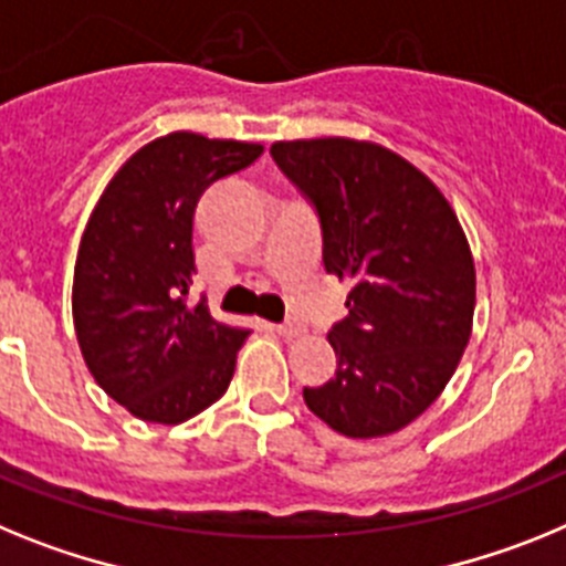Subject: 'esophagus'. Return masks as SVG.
Returning <instances> with one entry per match:
<instances>
[{
    "mask_svg": "<svg viewBox=\"0 0 566 566\" xmlns=\"http://www.w3.org/2000/svg\"><path fill=\"white\" fill-rule=\"evenodd\" d=\"M276 333H279V336H284V338H296V336H302V333H304V324L296 322V318H287V322L276 324Z\"/></svg>",
    "mask_w": 566,
    "mask_h": 566,
    "instance_id": "1",
    "label": "esophagus"
}]
</instances>
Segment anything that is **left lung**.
<instances>
[{"instance_id": "obj_1", "label": "left lung", "mask_w": 566, "mask_h": 566, "mask_svg": "<svg viewBox=\"0 0 566 566\" xmlns=\"http://www.w3.org/2000/svg\"><path fill=\"white\" fill-rule=\"evenodd\" d=\"M270 156L313 208L324 270L350 282L327 333L336 376L304 405L350 439L390 436L439 399L470 342L475 268L450 201L387 147L356 139L276 142Z\"/></svg>"}]
</instances>
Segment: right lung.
Wrapping results in <instances>:
<instances>
[{
    "label": "right lung",
    "instance_id": "1",
    "mask_svg": "<svg viewBox=\"0 0 566 566\" xmlns=\"http://www.w3.org/2000/svg\"><path fill=\"white\" fill-rule=\"evenodd\" d=\"M253 142L167 134L136 150L96 201L73 270V327L96 385L156 424L222 399L250 331L190 302L193 216L216 179L262 156Z\"/></svg>",
    "mask_w": 566,
    "mask_h": 566
}]
</instances>
